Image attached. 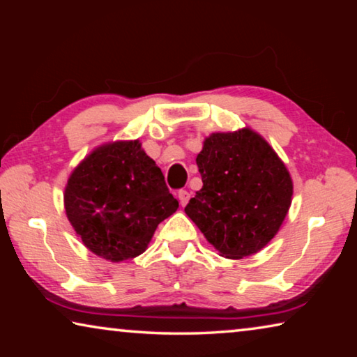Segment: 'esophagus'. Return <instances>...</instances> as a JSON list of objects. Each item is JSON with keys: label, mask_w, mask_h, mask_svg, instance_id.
I'll return each mask as SVG.
<instances>
[{"label": "esophagus", "mask_w": 357, "mask_h": 357, "mask_svg": "<svg viewBox=\"0 0 357 357\" xmlns=\"http://www.w3.org/2000/svg\"><path fill=\"white\" fill-rule=\"evenodd\" d=\"M178 197H179V203H181V206H185V204L189 203V200H190V193L187 192V190H179Z\"/></svg>", "instance_id": "1"}]
</instances>
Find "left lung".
Instances as JSON below:
<instances>
[{"label":"left lung","instance_id":"left-lung-1","mask_svg":"<svg viewBox=\"0 0 357 357\" xmlns=\"http://www.w3.org/2000/svg\"><path fill=\"white\" fill-rule=\"evenodd\" d=\"M203 187L185 214L222 257L241 259L273 239L291 204L293 181L264 138L245 128L215 132L197 155Z\"/></svg>","mask_w":357,"mask_h":357}]
</instances>
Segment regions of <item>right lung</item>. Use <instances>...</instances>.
Segmentation results:
<instances>
[{
	"mask_svg": "<svg viewBox=\"0 0 357 357\" xmlns=\"http://www.w3.org/2000/svg\"><path fill=\"white\" fill-rule=\"evenodd\" d=\"M179 203L142 143L113 142L84 157L68 179L66 215L89 250L119 263L146 250Z\"/></svg>",
	"mask_w": 357,
	"mask_h": 357,
	"instance_id": "add662e5",
	"label": "right lung"
}]
</instances>
